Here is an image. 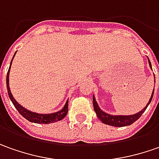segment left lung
Listing matches in <instances>:
<instances>
[{"instance_id":"1","label":"left lung","mask_w":159,"mask_h":159,"mask_svg":"<svg viewBox=\"0 0 159 159\" xmlns=\"http://www.w3.org/2000/svg\"><path fill=\"white\" fill-rule=\"evenodd\" d=\"M148 61H149V65H150V68H151V63L148 58ZM154 80H155V75H154ZM155 84V83H154ZM153 94H154V90L151 93V98L149 102L147 103V105L145 106L144 108H143L140 112H136L134 114H131V115H112V114H109L107 112H104L103 110L100 109V107L98 106V104L97 103L96 98L92 97V99H93V107H94V111L96 112L97 116L98 117V119L101 120L103 123L107 124V125H110V126H113V127H125V126H129L131 124H133L134 121H136L138 119H139L142 114L146 110V108L148 107V106L150 105V103L152 100V98H153Z\"/></svg>"}]
</instances>
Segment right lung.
<instances>
[{
	"label": "right lung",
	"mask_w": 159,
	"mask_h": 159,
	"mask_svg": "<svg viewBox=\"0 0 159 159\" xmlns=\"http://www.w3.org/2000/svg\"><path fill=\"white\" fill-rule=\"evenodd\" d=\"M16 53V52H15L14 56H13L12 60H11L8 74H7V79H6L8 97H9L11 102L13 103L16 109L19 112V113L23 117H25L27 120H29L30 122H34V123L38 124H49L61 120L62 119L65 118V116L67 115V113L69 112V99L66 101L64 107H62V109H61L58 112H52V113H39V112H32V111H30V110L25 108L23 106H21L19 103L15 99L12 93H11V91H10V88H9V71H10L11 64H12V61H13V59H14Z\"/></svg>",
	"instance_id": "add662e5"
}]
</instances>
